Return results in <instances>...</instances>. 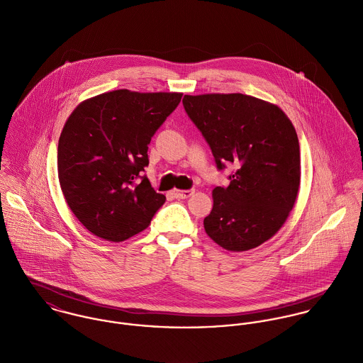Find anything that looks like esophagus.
Instances as JSON below:
<instances>
[{
	"instance_id": "1",
	"label": "esophagus",
	"mask_w": 363,
	"mask_h": 363,
	"mask_svg": "<svg viewBox=\"0 0 363 363\" xmlns=\"http://www.w3.org/2000/svg\"><path fill=\"white\" fill-rule=\"evenodd\" d=\"M174 199H179V200H184V199H189L194 194V189H190V190H173L170 193Z\"/></svg>"
}]
</instances>
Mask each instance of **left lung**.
<instances>
[{
    "mask_svg": "<svg viewBox=\"0 0 363 363\" xmlns=\"http://www.w3.org/2000/svg\"><path fill=\"white\" fill-rule=\"evenodd\" d=\"M183 106L216 169L238 167L228 187L212 191L208 236L230 252L257 247L281 229L298 196L301 152L291 120L278 106L243 94L184 95Z\"/></svg>",
    "mask_w": 363,
    "mask_h": 363,
    "instance_id": "1",
    "label": "left lung"
}]
</instances>
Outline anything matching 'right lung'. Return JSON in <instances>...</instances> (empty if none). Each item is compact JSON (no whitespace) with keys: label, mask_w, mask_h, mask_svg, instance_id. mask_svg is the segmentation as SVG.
<instances>
[{"label":"right lung","mask_w":363,"mask_h":363,"mask_svg":"<svg viewBox=\"0 0 363 363\" xmlns=\"http://www.w3.org/2000/svg\"><path fill=\"white\" fill-rule=\"evenodd\" d=\"M182 94L118 89L79 104L58 140L65 201L94 235L123 242L148 228L166 201L143 173L148 145Z\"/></svg>","instance_id":"right-lung-1"}]
</instances>
